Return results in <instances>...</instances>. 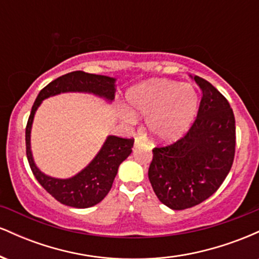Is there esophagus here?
Listing matches in <instances>:
<instances>
[{
	"label": "esophagus",
	"instance_id": "esophagus-1",
	"mask_svg": "<svg viewBox=\"0 0 259 259\" xmlns=\"http://www.w3.org/2000/svg\"><path fill=\"white\" fill-rule=\"evenodd\" d=\"M140 146H145V144L140 139H135V142H134V147L138 148Z\"/></svg>",
	"mask_w": 259,
	"mask_h": 259
}]
</instances>
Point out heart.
Returning a JSON list of instances; mask_svg holds the SVG:
<instances>
[{"label":"heart","mask_w":259,"mask_h":259,"mask_svg":"<svg viewBox=\"0 0 259 259\" xmlns=\"http://www.w3.org/2000/svg\"><path fill=\"white\" fill-rule=\"evenodd\" d=\"M127 102L134 111L146 115V126L160 141H174L194 123L200 106V94L191 84L157 79L142 82L127 92ZM129 121L135 119L124 111Z\"/></svg>","instance_id":"b5f03b06"}]
</instances>
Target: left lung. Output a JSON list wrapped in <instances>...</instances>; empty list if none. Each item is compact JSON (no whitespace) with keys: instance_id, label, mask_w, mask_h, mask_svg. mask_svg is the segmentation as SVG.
I'll return each mask as SVG.
<instances>
[{"instance_id":"8db88e82","label":"left lung","mask_w":259,"mask_h":259,"mask_svg":"<svg viewBox=\"0 0 259 259\" xmlns=\"http://www.w3.org/2000/svg\"><path fill=\"white\" fill-rule=\"evenodd\" d=\"M202 90L197 118L174 144L154 147L148 179L158 200L174 210L210 197L230 171L236 129L228 100L207 80L194 76Z\"/></svg>"}]
</instances>
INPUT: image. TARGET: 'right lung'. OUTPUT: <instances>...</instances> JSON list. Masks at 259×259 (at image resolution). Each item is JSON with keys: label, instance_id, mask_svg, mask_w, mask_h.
<instances>
[{"label": "right lung", "instance_id": "1", "mask_svg": "<svg viewBox=\"0 0 259 259\" xmlns=\"http://www.w3.org/2000/svg\"><path fill=\"white\" fill-rule=\"evenodd\" d=\"M62 92H88L109 102L114 100L115 79L76 70L62 75L45 86L32 105L25 129L26 157L32 174L40 185L62 204L75 208H89L100 203L111 190L120 163L132 153L134 139L109 135L100 152L89 165L68 179H57L44 174L35 164L30 147V134L34 115L41 102Z\"/></svg>", "mask_w": 259, "mask_h": 259}]
</instances>
